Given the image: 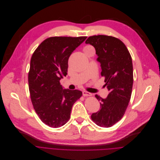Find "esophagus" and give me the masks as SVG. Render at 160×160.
<instances>
[{
	"label": "esophagus",
	"mask_w": 160,
	"mask_h": 160,
	"mask_svg": "<svg viewBox=\"0 0 160 160\" xmlns=\"http://www.w3.org/2000/svg\"><path fill=\"white\" fill-rule=\"evenodd\" d=\"M82 95L84 96V97H88V96H91L92 94L91 92H89L85 90L82 91Z\"/></svg>",
	"instance_id": "34e87169"
}]
</instances>
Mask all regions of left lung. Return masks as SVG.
<instances>
[{
    "label": "left lung",
    "instance_id": "1",
    "mask_svg": "<svg viewBox=\"0 0 160 160\" xmlns=\"http://www.w3.org/2000/svg\"><path fill=\"white\" fill-rule=\"evenodd\" d=\"M93 46L100 63L101 75L109 94L106 98L98 94L100 110L91 115L98 126L110 127L124 115L131 99L133 85V66L131 54L119 39L106 35L89 37L85 42Z\"/></svg>",
    "mask_w": 160,
    "mask_h": 160
}]
</instances>
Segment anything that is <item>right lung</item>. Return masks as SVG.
I'll list each match as a JSON object with an SVG mask.
<instances>
[{
	"mask_svg": "<svg viewBox=\"0 0 160 160\" xmlns=\"http://www.w3.org/2000/svg\"><path fill=\"white\" fill-rule=\"evenodd\" d=\"M86 37H55L45 40L31 57L28 74L30 97L41 120L50 127L66 124L79 90L63 89L60 80L68 74V60Z\"/></svg>",
	"mask_w": 160,
	"mask_h": 160,
	"instance_id": "add662e5",
	"label": "right lung"
}]
</instances>
